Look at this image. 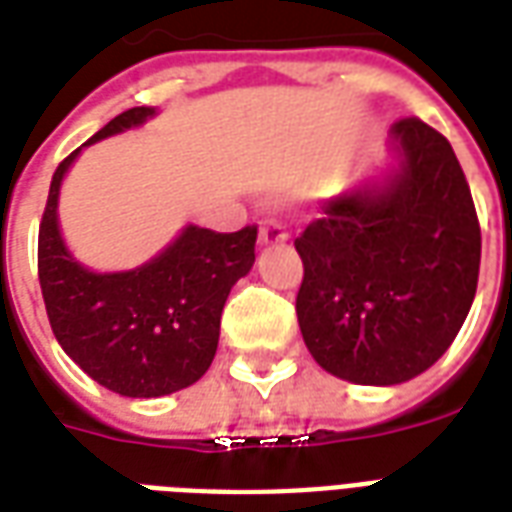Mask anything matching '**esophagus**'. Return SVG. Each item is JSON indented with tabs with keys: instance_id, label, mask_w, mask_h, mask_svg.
<instances>
[{
	"instance_id": "1",
	"label": "esophagus",
	"mask_w": 512,
	"mask_h": 512,
	"mask_svg": "<svg viewBox=\"0 0 512 512\" xmlns=\"http://www.w3.org/2000/svg\"><path fill=\"white\" fill-rule=\"evenodd\" d=\"M287 230L279 219H263L260 222V244H285Z\"/></svg>"
}]
</instances>
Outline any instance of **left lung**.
Masks as SVG:
<instances>
[{
    "label": "left lung",
    "mask_w": 512,
    "mask_h": 512,
    "mask_svg": "<svg viewBox=\"0 0 512 512\" xmlns=\"http://www.w3.org/2000/svg\"><path fill=\"white\" fill-rule=\"evenodd\" d=\"M391 140L399 170L325 200L295 238L306 347L358 385H399L434 366L478 290L480 222L448 138L410 116Z\"/></svg>",
    "instance_id": "1"
}]
</instances>
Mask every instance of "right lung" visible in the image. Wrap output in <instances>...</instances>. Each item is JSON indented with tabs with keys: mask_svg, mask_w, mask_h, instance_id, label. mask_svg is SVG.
<instances>
[{
	"mask_svg": "<svg viewBox=\"0 0 512 512\" xmlns=\"http://www.w3.org/2000/svg\"><path fill=\"white\" fill-rule=\"evenodd\" d=\"M149 116V105L130 108L83 146ZM78 151L56 168L37 238V274L56 342L113 393L154 399L181 391L198 382L217 355L219 317L230 287L255 263L257 227L217 233L189 225L146 266L94 274L67 252L56 219L59 187Z\"/></svg>",
	"mask_w": 512,
	"mask_h": 512,
	"instance_id": "obj_1",
	"label": "right lung"
}]
</instances>
